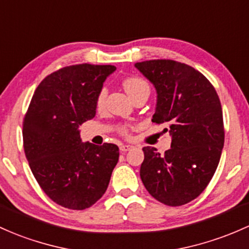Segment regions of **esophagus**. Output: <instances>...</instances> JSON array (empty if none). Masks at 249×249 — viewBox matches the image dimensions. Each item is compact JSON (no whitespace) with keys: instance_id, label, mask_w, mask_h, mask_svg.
<instances>
[{"instance_id":"1","label":"esophagus","mask_w":249,"mask_h":249,"mask_svg":"<svg viewBox=\"0 0 249 249\" xmlns=\"http://www.w3.org/2000/svg\"><path fill=\"white\" fill-rule=\"evenodd\" d=\"M119 149L122 152H126V151H129V150L132 149V146L127 145V144H123V145H120Z\"/></svg>"}]
</instances>
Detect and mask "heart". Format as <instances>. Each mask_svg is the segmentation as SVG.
<instances>
[{
	"label": "heart",
	"instance_id": "b5f03b06",
	"mask_svg": "<svg viewBox=\"0 0 249 249\" xmlns=\"http://www.w3.org/2000/svg\"><path fill=\"white\" fill-rule=\"evenodd\" d=\"M123 87L126 91V93L130 95L131 99H135L136 97L142 93H150V86L147 84L146 80H144L141 76H127L123 80ZM106 95H107V91L106 89H100L97 94V99H95V108L98 111H102L105 106V100ZM119 132L122 133L124 137H127L129 136V130H127L126 126H122L119 129Z\"/></svg>",
	"mask_w": 249,
	"mask_h": 249
}]
</instances>
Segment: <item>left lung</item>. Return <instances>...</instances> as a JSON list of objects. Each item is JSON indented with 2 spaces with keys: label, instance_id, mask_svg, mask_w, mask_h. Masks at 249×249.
Masks as SVG:
<instances>
[{
  "label": "left lung",
  "instance_id": "8db88e82",
  "mask_svg": "<svg viewBox=\"0 0 249 249\" xmlns=\"http://www.w3.org/2000/svg\"><path fill=\"white\" fill-rule=\"evenodd\" d=\"M135 66L157 91L152 122L166 123L173 136L164 155L143 147L142 182L160 203L183 206L201 195L220 162L225 143L220 99L208 79L189 65L158 59Z\"/></svg>",
  "mask_w": 249,
  "mask_h": 249
}]
</instances>
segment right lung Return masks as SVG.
<instances>
[{"mask_svg":"<svg viewBox=\"0 0 249 249\" xmlns=\"http://www.w3.org/2000/svg\"><path fill=\"white\" fill-rule=\"evenodd\" d=\"M116 67H62L41 81L23 118V149L35 179L59 206L89 208L105 194L119 149L83 143L79 125L95 116V99Z\"/></svg>","mask_w":249,"mask_h":249,"instance_id":"right-lung-1","label":"right lung"}]
</instances>
